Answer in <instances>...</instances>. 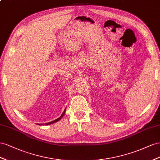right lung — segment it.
Masks as SVG:
<instances>
[{"label": "right lung", "mask_w": 160, "mask_h": 160, "mask_svg": "<svg viewBox=\"0 0 160 160\" xmlns=\"http://www.w3.org/2000/svg\"><path fill=\"white\" fill-rule=\"evenodd\" d=\"M65 111H66V109L64 110V111L63 112V113H62V115L59 117L58 118H57V119H56V120H54V121H51V122H47V123H45V125H50V124H52V123H54V122H57V121H58L59 120H60L61 118H62V117L64 115V114H65ZM38 125H40L41 124H38Z\"/></svg>", "instance_id": "right-lung-1"}]
</instances>
